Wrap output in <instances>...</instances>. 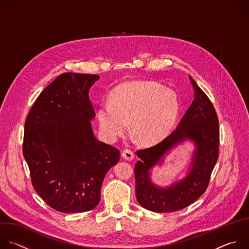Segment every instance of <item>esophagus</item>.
I'll return each mask as SVG.
<instances>
[{"mask_svg":"<svg viewBox=\"0 0 249 249\" xmlns=\"http://www.w3.org/2000/svg\"><path fill=\"white\" fill-rule=\"evenodd\" d=\"M122 157L125 158L126 160H132L134 158V152L130 149H125L122 152Z\"/></svg>","mask_w":249,"mask_h":249,"instance_id":"obj_1","label":"esophagus"}]
</instances>
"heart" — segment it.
Masks as SVG:
<instances>
[{
  "instance_id": "b5f03b06",
  "label": "heart",
  "mask_w": 249,
  "mask_h": 249,
  "mask_svg": "<svg viewBox=\"0 0 249 249\" xmlns=\"http://www.w3.org/2000/svg\"><path fill=\"white\" fill-rule=\"evenodd\" d=\"M177 95L151 82H133L116 88L110 102L103 103L97 119L104 136L114 141L124 133L127 122L137 139L153 143L166 137L180 113Z\"/></svg>"
}]
</instances>
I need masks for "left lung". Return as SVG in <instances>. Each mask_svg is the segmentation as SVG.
<instances>
[{"label":"left lung","mask_w":249,"mask_h":249,"mask_svg":"<svg viewBox=\"0 0 249 249\" xmlns=\"http://www.w3.org/2000/svg\"><path fill=\"white\" fill-rule=\"evenodd\" d=\"M195 100L178 127L163 141L150 147L137 150L140 160L135 165L136 196L145 209L166 213L186 208L207 190L210 176L219 155V120L216 110L190 76ZM190 138L196 144L190 173L167 188H159L150 181L149 170L170 148Z\"/></svg>","instance_id":"left-lung-1"}]
</instances>
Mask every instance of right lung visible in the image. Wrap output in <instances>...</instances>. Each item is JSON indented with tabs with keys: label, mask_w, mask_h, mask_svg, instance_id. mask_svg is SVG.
<instances>
[{
	"label": "right lung",
	"mask_w": 249,
	"mask_h": 249,
	"mask_svg": "<svg viewBox=\"0 0 249 249\" xmlns=\"http://www.w3.org/2000/svg\"><path fill=\"white\" fill-rule=\"evenodd\" d=\"M96 74L66 72L47 86L32 106L24 125L22 152L34 190L63 213L94 209L107 172L120 151L95 137V111L89 90Z\"/></svg>",
	"instance_id": "1"
}]
</instances>
